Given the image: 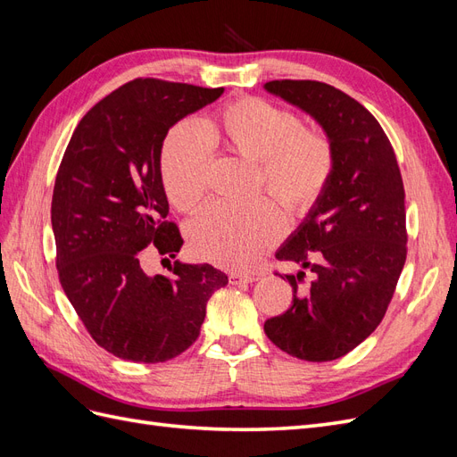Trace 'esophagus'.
Wrapping results in <instances>:
<instances>
[{"label": "esophagus", "mask_w": 457, "mask_h": 457, "mask_svg": "<svg viewBox=\"0 0 457 457\" xmlns=\"http://www.w3.org/2000/svg\"><path fill=\"white\" fill-rule=\"evenodd\" d=\"M228 280L232 286H238V284H252L257 280V276L253 274H238V272H232L228 276Z\"/></svg>", "instance_id": "34e87169"}]
</instances>
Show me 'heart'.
<instances>
[{"label":"heart","mask_w":457,"mask_h":457,"mask_svg":"<svg viewBox=\"0 0 457 457\" xmlns=\"http://www.w3.org/2000/svg\"><path fill=\"white\" fill-rule=\"evenodd\" d=\"M255 162V185H262L287 215H305L322 195L336 168L329 135L303 128L294 110L261 96H242L200 121L198 129L177 126L160 154L162 183L179 212L202 204L210 179V146ZM280 217L265 198L215 202L188 225V242L200 259L219 267H253L278 240Z\"/></svg>","instance_id":"heart-1"}]
</instances>
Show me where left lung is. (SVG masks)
I'll return each mask as SVG.
<instances>
[{
	"instance_id": "1",
	"label": "left lung",
	"mask_w": 457,
	"mask_h": 457,
	"mask_svg": "<svg viewBox=\"0 0 457 457\" xmlns=\"http://www.w3.org/2000/svg\"><path fill=\"white\" fill-rule=\"evenodd\" d=\"M265 89L311 114L334 141L336 168L307 219L276 252L314 272L284 274L289 309L265 322L267 337L301 361L329 362L379 326L406 262L404 185L379 121L353 96L312 79Z\"/></svg>"
}]
</instances>
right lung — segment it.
Returning a JSON list of instances; mask_svg holds the SVG:
<instances>
[{
  "mask_svg": "<svg viewBox=\"0 0 457 457\" xmlns=\"http://www.w3.org/2000/svg\"><path fill=\"white\" fill-rule=\"evenodd\" d=\"M223 91L133 79L96 103L66 146L51 202L59 280L95 343L123 361L185 353L228 284L207 262L175 261L173 276L143 270L146 247L170 261L183 245L160 173L165 135Z\"/></svg>",
  "mask_w": 457,
  "mask_h": 457,
  "instance_id": "1",
  "label": "right lung"
}]
</instances>
